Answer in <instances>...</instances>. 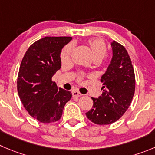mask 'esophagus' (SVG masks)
<instances>
[{"label":"esophagus","mask_w":155,"mask_h":155,"mask_svg":"<svg viewBox=\"0 0 155 155\" xmlns=\"http://www.w3.org/2000/svg\"><path fill=\"white\" fill-rule=\"evenodd\" d=\"M72 94H73V96H82V94H81L80 92H78V91H76V90H74V91H73V92H72Z\"/></svg>","instance_id":"34e87169"}]
</instances>
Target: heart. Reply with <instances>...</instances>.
Instances as JSON below:
<instances>
[{
    "instance_id": "b5f03b06",
    "label": "heart",
    "mask_w": 155,
    "mask_h": 155,
    "mask_svg": "<svg viewBox=\"0 0 155 155\" xmlns=\"http://www.w3.org/2000/svg\"><path fill=\"white\" fill-rule=\"evenodd\" d=\"M89 45L92 50L93 58H99L102 60L106 54V46L102 40L93 39L89 40ZM73 51V45L68 44L62 50L61 59L63 61L67 60Z\"/></svg>"
}]
</instances>
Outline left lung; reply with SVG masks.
Here are the masks:
<instances>
[{"label":"left lung","instance_id":"obj_1","mask_svg":"<svg viewBox=\"0 0 155 155\" xmlns=\"http://www.w3.org/2000/svg\"><path fill=\"white\" fill-rule=\"evenodd\" d=\"M112 57L101 77L102 95L92 98L93 105L86 115L97 125H108L119 119L127 111L135 89V77L131 60L125 47L117 42L111 43Z\"/></svg>","mask_w":155,"mask_h":155}]
</instances>
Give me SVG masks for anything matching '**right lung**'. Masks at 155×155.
Instances as JSON below:
<instances>
[{
  "label": "right lung",
  "instance_id": "obj_1",
  "mask_svg": "<svg viewBox=\"0 0 155 155\" xmlns=\"http://www.w3.org/2000/svg\"><path fill=\"white\" fill-rule=\"evenodd\" d=\"M71 37H46L26 52L19 69L17 92L26 110L43 123L60 120L72 98L69 91L56 86L52 77L61 68L62 49Z\"/></svg>",
  "mask_w": 155,
  "mask_h": 155
}]
</instances>
